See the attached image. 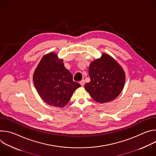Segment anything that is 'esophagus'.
Wrapping results in <instances>:
<instances>
[{
	"instance_id": "1",
	"label": "esophagus",
	"mask_w": 156,
	"mask_h": 156,
	"mask_svg": "<svg viewBox=\"0 0 156 156\" xmlns=\"http://www.w3.org/2000/svg\"><path fill=\"white\" fill-rule=\"evenodd\" d=\"M80 84H81V86H84V84H85V81H84V80H81V81L80 82Z\"/></svg>"
}]
</instances>
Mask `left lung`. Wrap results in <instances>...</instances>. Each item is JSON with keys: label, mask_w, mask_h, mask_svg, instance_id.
<instances>
[{"label": "left lung", "mask_w": 156, "mask_h": 156, "mask_svg": "<svg viewBox=\"0 0 156 156\" xmlns=\"http://www.w3.org/2000/svg\"><path fill=\"white\" fill-rule=\"evenodd\" d=\"M91 81L84 88L96 102L103 104L112 101L122 91L125 73L120 64L110 55L103 53L89 66Z\"/></svg>", "instance_id": "left-lung-1"}]
</instances>
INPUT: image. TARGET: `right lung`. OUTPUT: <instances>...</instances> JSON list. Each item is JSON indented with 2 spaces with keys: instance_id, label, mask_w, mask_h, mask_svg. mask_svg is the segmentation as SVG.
I'll return each mask as SVG.
<instances>
[{
  "instance_id": "1",
  "label": "right lung",
  "mask_w": 156,
  "mask_h": 156,
  "mask_svg": "<svg viewBox=\"0 0 156 156\" xmlns=\"http://www.w3.org/2000/svg\"><path fill=\"white\" fill-rule=\"evenodd\" d=\"M33 80L41 99L48 105L62 108L81 85L73 81L63 59L55 52L44 55L33 73Z\"/></svg>"
}]
</instances>
